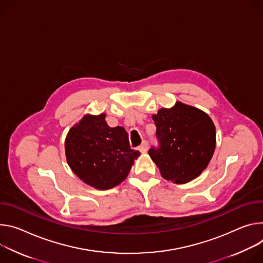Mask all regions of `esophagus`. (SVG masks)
Segmentation results:
<instances>
[{
	"instance_id": "34e87169",
	"label": "esophagus",
	"mask_w": 263,
	"mask_h": 263,
	"mask_svg": "<svg viewBox=\"0 0 263 263\" xmlns=\"http://www.w3.org/2000/svg\"><path fill=\"white\" fill-rule=\"evenodd\" d=\"M147 149H148V144H147L146 141H144V142L140 145L139 151H140L142 154H145V153L147 152Z\"/></svg>"
}]
</instances>
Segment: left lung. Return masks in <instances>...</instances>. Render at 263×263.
Listing matches in <instances>:
<instances>
[{"instance_id": "obj_1", "label": "left lung", "mask_w": 263, "mask_h": 263, "mask_svg": "<svg viewBox=\"0 0 263 263\" xmlns=\"http://www.w3.org/2000/svg\"><path fill=\"white\" fill-rule=\"evenodd\" d=\"M160 147L149 149L161 176L174 184L188 183L205 170L216 146L212 119L194 106L177 101L153 115Z\"/></svg>"}]
</instances>
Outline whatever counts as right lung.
I'll list each match as a JSON object with an SVG mask.
<instances>
[{"label": "right lung", "instance_id": "add662e5", "mask_svg": "<svg viewBox=\"0 0 263 263\" xmlns=\"http://www.w3.org/2000/svg\"><path fill=\"white\" fill-rule=\"evenodd\" d=\"M105 114H86L73 125L65 141L67 162L86 185L107 190L128 176L140 152L129 146L124 127H109Z\"/></svg>", "mask_w": 263, "mask_h": 263}]
</instances>
